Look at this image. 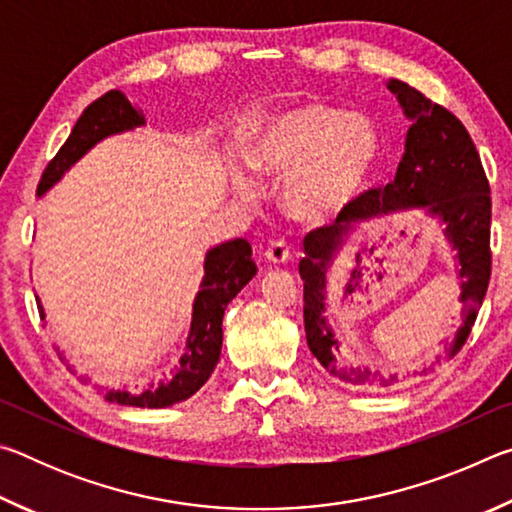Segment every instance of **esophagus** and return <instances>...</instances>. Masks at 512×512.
Wrapping results in <instances>:
<instances>
[{
	"label": "esophagus",
	"instance_id": "34e87169",
	"mask_svg": "<svg viewBox=\"0 0 512 512\" xmlns=\"http://www.w3.org/2000/svg\"><path fill=\"white\" fill-rule=\"evenodd\" d=\"M289 257H291V253H289V246L284 244L282 239H277V241H271V244L266 246V250H264V259L268 264H273V266H282V264H287L289 262Z\"/></svg>",
	"mask_w": 512,
	"mask_h": 512
}]
</instances>
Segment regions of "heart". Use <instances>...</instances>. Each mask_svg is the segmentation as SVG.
Here are the masks:
<instances>
[{"label":"heart","instance_id":"1","mask_svg":"<svg viewBox=\"0 0 512 512\" xmlns=\"http://www.w3.org/2000/svg\"><path fill=\"white\" fill-rule=\"evenodd\" d=\"M381 158V135L366 115L302 103L255 119L246 135V164L262 178H282L280 203L293 221H334L357 201ZM232 189L253 201L255 183L232 171Z\"/></svg>","mask_w":512,"mask_h":512}]
</instances>
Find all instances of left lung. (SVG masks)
Segmentation results:
<instances>
[{
  "label": "left lung",
  "instance_id": "obj_1",
  "mask_svg": "<svg viewBox=\"0 0 512 512\" xmlns=\"http://www.w3.org/2000/svg\"><path fill=\"white\" fill-rule=\"evenodd\" d=\"M386 88L395 94L404 117L411 121L395 180L384 189L359 196L334 225L309 232L305 257L298 266L305 284L309 350L320 366L354 386L388 384L377 377V372L350 361L327 320L329 280L363 223L406 210H422L427 219L443 228L445 244L454 250L452 262L461 280L458 300L463 302L461 325L445 345V359H454L463 348L490 282V185L470 133L452 112L431 103L404 81L391 79Z\"/></svg>",
  "mask_w": 512,
  "mask_h": 512
}]
</instances>
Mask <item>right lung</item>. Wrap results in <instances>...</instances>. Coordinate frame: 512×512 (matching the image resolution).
I'll return each mask as SVG.
<instances>
[{
	"mask_svg": "<svg viewBox=\"0 0 512 512\" xmlns=\"http://www.w3.org/2000/svg\"><path fill=\"white\" fill-rule=\"evenodd\" d=\"M146 126L142 112H137L124 94L112 90L101 99L90 103L76 126L69 133L67 142L60 146L56 158L47 164L38 185V198L45 196L65 173L79 162L85 153L92 151L99 142L112 135H121L135 128ZM201 291L196 293L192 305V325L185 339L183 357L178 359L176 372L171 379H160L142 393H131L126 388H110L103 393L108 402L124 406H140V409H164L176 402L192 397L201 388L216 368L221 357L223 343V314L228 302L246 287L257 275V264L253 259V248L246 239H232L210 248L203 262ZM38 309L45 318V307L40 298Z\"/></svg>",
	"mask_w": 512,
	"mask_h": 512,
	"instance_id": "right-lung-1",
	"label": "right lung"
}]
</instances>
